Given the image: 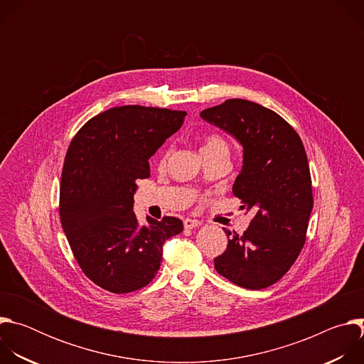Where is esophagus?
<instances>
[{"label":"esophagus","mask_w":364,"mask_h":364,"mask_svg":"<svg viewBox=\"0 0 364 364\" xmlns=\"http://www.w3.org/2000/svg\"><path fill=\"white\" fill-rule=\"evenodd\" d=\"M198 226H200L198 220H193V219H186L184 220V228L186 229H194V228H198Z\"/></svg>","instance_id":"34e87169"}]
</instances>
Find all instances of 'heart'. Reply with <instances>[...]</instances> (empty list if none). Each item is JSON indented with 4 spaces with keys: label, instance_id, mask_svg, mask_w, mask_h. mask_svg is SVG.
<instances>
[{
    "label": "heart",
    "instance_id": "1",
    "mask_svg": "<svg viewBox=\"0 0 364 364\" xmlns=\"http://www.w3.org/2000/svg\"><path fill=\"white\" fill-rule=\"evenodd\" d=\"M219 149L228 151V144H226V141L220 135L212 134L209 136H205L204 144L201 146V154L212 152V151H219Z\"/></svg>",
    "mask_w": 364,
    "mask_h": 364
}]
</instances>
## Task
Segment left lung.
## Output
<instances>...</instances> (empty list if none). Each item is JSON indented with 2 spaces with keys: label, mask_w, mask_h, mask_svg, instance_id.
<instances>
[{
  "label": "left lung",
  "mask_w": 364,
  "mask_h": 364,
  "mask_svg": "<svg viewBox=\"0 0 364 364\" xmlns=\"http://www.w3.org/2000/svg\"><path fill=\"white\" fill-rule=\"evenodd\" d=\"M200 117L242 145L233 194L253 215L243 235L225 229L228 247L215 268L242 288L264 289L288 272L305 243L314 201L302 141L277 112L245 99H228Z\"/></svg>",
  "instance_id": "left-lung-1"
}]
</instances>
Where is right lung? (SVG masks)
Wrapping results in <instances>:
<instances>
[{
  "mask_svg": "<svg viewBox=\"0 0 364 364\" xmlns=\"http://www.w3.org/2000/svg\"><path fill=\"white\" fill-rule=\"evenodd\" d=\"M184 111L118 107L89 119L72 139L62 171L60 220L85 275L114 294L144 288L157 275L164 242L183 222L134 213L135 181L149 177V163L176 134Z\"/></svg>",
  "mask_w": 364,
  "mask_h": 364,
  "instance_id": "add662e5",
  "label": "right lung"
}]
</instances>
